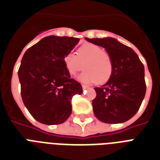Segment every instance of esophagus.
Listing matches in <instances>:
<instances>
[{
	"label": "esophagus",
	"instance_id": "34e87169",
	"mask_svg": "<svg viewBox=\"0 0 160 160\" xmlns=\"http://www.w3.org/2000/svg\"><path fill=\"white\" fill-rule=\"evenodd\" d=\"M82 88H83V90H86V89H88V88H89V86L86 85H82Z\"/></svg>",
	"mask_w": 160,
	"mask_h": 160
}]
</instances>
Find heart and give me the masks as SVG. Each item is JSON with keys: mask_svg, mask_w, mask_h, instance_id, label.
Listing matches in <instances>:
<instances>
[{"mask_svg": "<svg viewBox=\"0 0 160 160\" xmlns=\"http://www.w3.org/2000/svg\"><path fill=\"white\" fill-rule=\"evenodd\" d=\"M65 69L70 75H75L83 69L85 70L78 75V80L84 83L96 82L104 84L111 76L113 71L111 58L100 46L86 43L80 46L77 55L68 52L63 58Z\"/></svg>", "mask_w": 160, "mask_h": 160, "instance_id": "1", "label": "heart"}]
</instances>
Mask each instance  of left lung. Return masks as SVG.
<instances>
[{
    "label": "left lung",
    "instance_id": "left-lung-1",
    "mask_svg": "<svg viewBox=\"0 0 160 160\" xmlns=\"http://www.w3.org/2000/svg\"><path fill=\"white\" fill-rule=\"evenodd\" d=\"M85 39L105 48L113 65L111 76L106 84L95 88L94 114L100 121L108 124L129 120L138 112L146 92L143 63L130 47L115 39Z\"/></svg>",
    "mask_w": 160,
    "mask_h": 160
}]
</instances>
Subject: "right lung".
<instances>
[{"label":"right lung","mask_w":160,"mask_h":160,"mask_svg":"<svg viewBox=\"0 0 160 160\" xmlns=\"http://www.w3.org/2000/svg\"><path fill=\"white\" fill-rule=\"evenodd\" d=\"M79 41L68 36H46L24 54L18 70L21 98L40 123H64L71 114L72 97L82 94V86L70 78L63 60Z\"/></svg>","instance_id":"obj_1"}]
</instances>
